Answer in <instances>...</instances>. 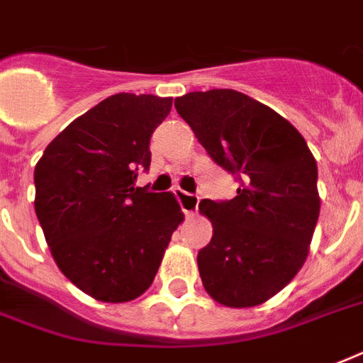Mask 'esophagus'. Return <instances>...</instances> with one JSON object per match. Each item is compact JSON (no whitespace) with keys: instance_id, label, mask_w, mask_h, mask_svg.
<instances>
[{"instance_id":"34e87169","label":"esophagus","mask_w":363,"mask_h":363,"mask_svg":"<svg viewBox=\"0 0 363 363\" xmlns=\"http://www.w3.org/2000/svg\"><path fill=\"white\" fill-rule=\"evenodd\" d=\"M175 196H177V199H179V203H181V209H182V213H184V216H186V218H192L194 213H196V209H198L199 199L196 198V196H192V194H188V192H184V190H181V188H177Z\"/></svg>"}]
</instances>
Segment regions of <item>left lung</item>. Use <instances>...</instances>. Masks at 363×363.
Wrapping results in <instances>:
<instances>
[{
	"label": "left lung",
	"mask_w": 363,
	"mask_h": 363,
	"mask_svg": "<svg viewBox=\"0 0 363 363\" xmlns=\"http://www.w3.org/2000/svg\"><path fill=\"white\" fill-rule=\"evenodd\" d=\"M175 109L211 158L241 179L230 201H199L213 224L198 252L205 290L233 309L265 303L309 256L320 215L315 156L286 118L247 94L190 92Z\"/></svg>",
	"instance_id": "8db88e82"
}]
</instances>
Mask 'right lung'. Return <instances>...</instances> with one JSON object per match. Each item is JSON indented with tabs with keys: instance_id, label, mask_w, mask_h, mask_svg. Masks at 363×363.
Returning a JSON list of instances; mask_svg holds the SVG:
<instances>
[{
	"instance_id": "1",
	"label": "right lung",
	"mask_w": 363,
	"mask_h": 363,
	"mask_svg": "<svg viewBox=\"0 0 363 363\" xmlns=\"http://www.w3.org/2000/svg\"><path fill=\"white\" fill-rule=\"evenodd\" d=\"M171 105L150 94H115L54 137L35 165V215L54 262L98 301L147 292L184 220L175 194L135 186Z\"/></svg>"
}]
</instances>
